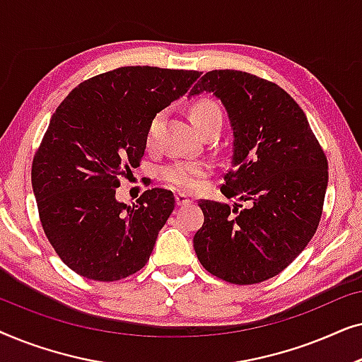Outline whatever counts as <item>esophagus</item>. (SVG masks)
Wrapping results in <instances>:
<instances>
[{"label": "esophagus", "mask_w": 362, "mask_h": 362, "mask_svg": "<svg viewBox=\"0 0 362 362\" xmlns=\"http://www.w3.org/2000/svg\"><path fill=\"white\" fill-rule=\"evenodd\" d=\"M191 199H189V196H186V194H182V192H180V194H176V204L177 206H187V204H191Z\"/></svg>", "instance_id": "esophagus-1"}]
</instances>
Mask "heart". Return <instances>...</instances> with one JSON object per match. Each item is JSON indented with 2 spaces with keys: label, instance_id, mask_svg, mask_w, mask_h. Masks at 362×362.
<instances>
[{
  "label": "heart",
  "instance_id": "b5f03b06",
  "mask_svg": "<svg viewBox=\"0 0 362 362\" xmlns=\"http://www.w3.org/2000/svg\"><path fill=\"white\" fill-rule=\"evenodd\" d=\"M163 113H158L153 118L150 127H148L146 133V141L151 143L155 140L158 128H160ZM191 120L194 123L197 130L204 128L211 123H217L222 125V110L216 102L212 100H201L197 102L194 107L191 108ZM211 165L207 161L199 160H186V161H175L171 165H168L163 170L161 176L165 182H168L175 189L185 191V192H194L199 189L204 177L209 176Z\"/></svg>",
  "mask_w": 362,
  "mask_h": 362
}]
</instances>
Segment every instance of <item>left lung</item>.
<instances>
[{
	"label": "left lung",
	"mask_w": 362,
	"mask_h": 362,
	"mask_svg": "<svg viewBox=\"0 0 362 362\" xmlns=\"http://www.w3.org/2000/svg\"><path fill=\"white\" fill-rule=\"evenodd\" d=\"M201 92L229 113L232 168L221 192L245 207L201 199L196 255L217 279L260 284L285 270L318 229L328 160L305 112L276 83L224 69L206 72L189 95Z\"/></svg>",
	"instance_id": "left-lung-1"
}]
</instances>
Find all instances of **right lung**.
<instances>
[{"label": "right lung", "instance_id": "1", "mask_svg": "<svg viewBox=\"0 0 362 362\" xmlns=\"http://www.w3.org/2000/svg\"><path fill=\"white\" fill-rule=\"evenodd\" d=\"M199 76L118 67L78 83L54 112L34 155L31 181L44 234L76 274L117 281L150 260L175 196L153 187L127 206L115 192L120 177L140 166L156 113Z\"/></svg>", "mask_w": 362, "mask_h": 362}]
</instances>
